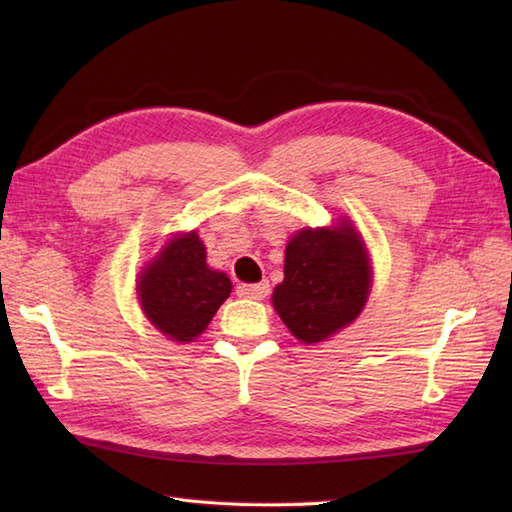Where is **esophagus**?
Returning a JSON list of instances; mask_svg holds the SVG:
<instances>
[{"label": "esophagus", "mask_w": 512, "mask_h": 512, "mask_svg": "<svg viewBox=\"0 0 512 512\" xmlns=\"http://www.w3.org/2000/svg\"><path fill=\"white\" fill-rule=\"evenodd\" d=\"M237 292L248 299H266L270 292V284L268 281H259V284H242L237 288Z\"/></svg>", "instance_id": "esophagus-1"}]
</instances>
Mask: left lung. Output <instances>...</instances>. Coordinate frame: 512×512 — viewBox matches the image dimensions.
Segmentation results:
<instances>
[{"label":"left lung","instance_id":"obj_1","mask_svg":"<svg viewBox=\"0 0 512 512\" xmlns=\"http://www.w3.org/2000/svg\"><path fill=\"white\" fill-rule=\"evenodd\" d=\"M372 266L361 233L350 220L301 228L286 246L284 281L273 306L301 343L328 341L363 312Z\"/></svg>","mask_w":512,"mask_h":512}]
</instances>
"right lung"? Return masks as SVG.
I'll return each instance as SVG.
<instances>
[{
	"label": "right lung",
	"instance_id": "right-lung-1",
	"mask_svg": "<svg viewBox=\"0 0 512 512\" xmlns=\"http://www.w3.org/2000/svg\"><path fill=\"white\" fill-rule=\"evenodd\" d=\"M231 290V279L206 266L198 231L173 235L136 281L145 317L178 343L200 336Z\"/></svg>",
	"mask_w": 512,
	"mask_h": 512
}]
</instances>
